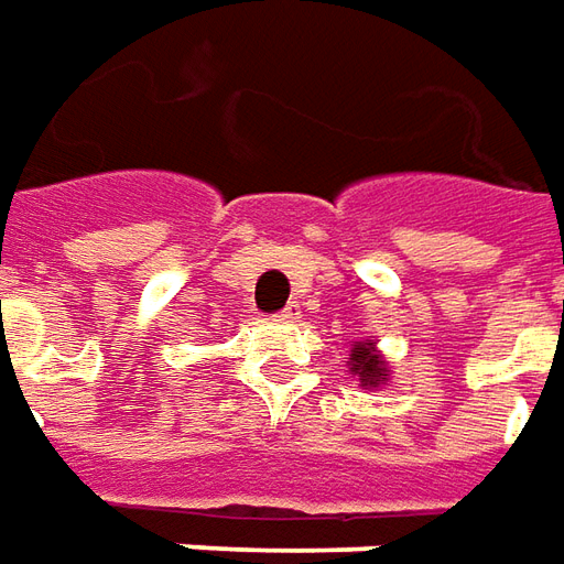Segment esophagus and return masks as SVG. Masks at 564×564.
I'll return each mask as SVG.
<instances>
[{"mask_svg":"<svg viewBox=\"0 0 564 564\" xmlns=\"http://www.w3.org/2000/svg\"><path fill=\"white\" fill-rule=\"evenodd\" d=\"M279 319H285V322H294V319H301V306H297V301H291L282 313H279Z\"/></svg>","mask_w":564,"mask_h":564,"instance_id":"34e87169","label":"esophagus"}]
</instances>
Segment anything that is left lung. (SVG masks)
<instances>
[{"mask_svg": "<svg viewBox=\"0 0 564 564\" xmlns=\"http://www.w3.org/2000/svg\"><path fill=\"white\" fill-rule=\"evenodd\" d=\"M349 371L359 378L365 390H371V387H380L383 380H387V362H383V356H380V349L371 344V340H356L352 349H349Z\"/></svg>", "mask_w": 564, "mask_h": 564, "instance_id": "obj_1", "label": "left lung"}]
</instances>
